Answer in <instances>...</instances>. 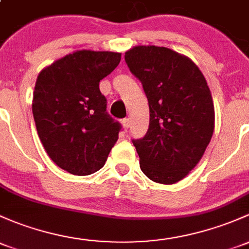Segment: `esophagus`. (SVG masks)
Listing matches in <instances>:
<instances>
[{
	"label": "esophagus",
	"mask_w": 249,
	"mask_h": 249,
	"mask_svg": "<svg viewBox=\"0 0 249 249\" xmlns=\"http://www.w3.org/2000/svg\"><path fill=\"white\" fill-rule=\"evenodd\" d=\"M122 123H123V126H124L125 129H129V127H130V119H129V118H125V119H123Z\"/></svg>",
	"instance_id": "obj_1"
}]
</instances>
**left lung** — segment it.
I'll list each match as a JSON object with an SVG mask.
<instances>
[{
	"instance_id": "obj_1",
	"label": "left lung",
	"mask_w": 249,
	"mask_h": 249,
	"mask_svg": "<svg viewBox=\"0 0 249 249\" xmlns=\"http://www.w3.org/2000/svg\"><path fill=\"white\" fill-rule=\"evenodd\" d=\"M149 103L148 132L132 141L140 167L158 184L180 181L197 166L214 129L213 96L199 68L184 54L155 45L125 52Z\"/></svg>"
}]
</instances>
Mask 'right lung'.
Returning a JSON list of instances; mask_svg holds the SVG:
<instances>
[{
  "label": "right lung",
  "instance_id": "1",
  "mask_svg": "<svg viewBox=\"0 0 249 249\" xmlns=\"http://www.w3.org/2000/svg\"><path fill=\"white\" fill-rule=\"evenodd\" d=\"M122 53L78 50L44 68L36 77L32 112L50 159L74 175L103 168L120 124L106 112L100 80L119 64Z\"/></svg>",
  "mask_w": 249,
  "mask_h": 249
}]
</instances>
